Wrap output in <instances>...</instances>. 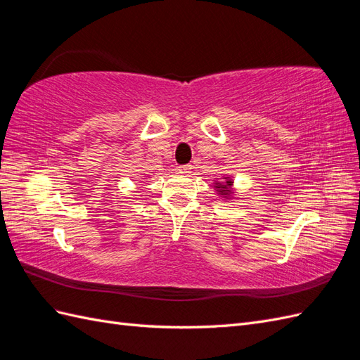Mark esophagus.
I'll list each match as a JSON object with an SVG mask.
<instances>
[{
    "label": "esophagus",
    "instance_id": "1",
    "mask_svg": "<svg viewBox=\"0 0 360 360\" xmlns=\"http://www.w3.org/2000/svg\"><path fill=\"white\" fill-rule=\"evenodd\" d=\"M191 169H192V165H180L179 167V172H181V174H189Z\"/></svg>",
    "mask_w": 360,
    "mask_h": 360
}]
</instances>
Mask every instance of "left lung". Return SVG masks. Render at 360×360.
Listing matches in <instances>:
<instances>
[{
    "label": "left lung",
    "mask_w": 360,
    "mask_h": 360,
    "mask_svg": "<svg viewBox=\"0 0 360 360\" xmlns=\"http://www.w3.org/2000/svg\"><path fill=\"white\" fill-rule=\"evenodd\" d=\"M231 186H233V180L230 177H225V183H214V188L217 189V193L222 195V197H230L233 193L231 192Z\"/></svg>",
    "instance_id": "1"
}]
</instances>
